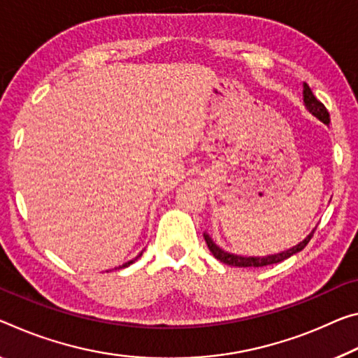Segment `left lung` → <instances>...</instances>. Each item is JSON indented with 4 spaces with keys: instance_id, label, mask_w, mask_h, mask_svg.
I'll list each match as a JSON object with an SVG mask.
<instances>
[{
    "instance_id": "1",
    "label": "left lung",
    "mask_w": 358,
    "mask_h": 358,
    "mask_svg": "<svg viewBox=\"0 0 358 358\" xmlns=\"http://www.w3.org/2000/svg\"><path fill=\"white\" fill-rule=\"evenodd\" d=\"M304 105L312 113V115H314L315 117H319L322 122H325V124L330 122V115H328V110L325 108V105H323L320 100H317V97H315L314 94H312V90H310V87L308 86V84H304ZM314 232H315V229L312 231L310 234L306 237L303 242H299L296 247L290 248V250L277 253V255H269V257H263V258H259V257H248V258H245V257H237V255H231V253L221 250L220 247L215 245L213 241L210 239L207 234L203 236V237H206L208 250L212 252L213 257L217 258L218 261H221V263L229 264V266H237V268H263V266L280 263V261L290 258L292 255L301 252L303 248L308 245L309 241L312 239Z\"/></svg>"
}]
</instances>
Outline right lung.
<instances>
[{"instance_id":"add662e5","label":"right lung","mask_w":358,"mask_h":358,"mask_svg":"<svg viewBox=\"0 0 358 358\" xmlns=\"http://www.w3.org/2000/svg\"><path fill=\"white\" fill-rule=\"evenodd\" d=\"M141 253H143V252H141ZM141 253L138 255V257H141ZM138 257H137V258H138ZM132 263H134V259H132V261H127V263H126V264H122L121 268H127V266H129V264H132Z\"/></svg>"}]
</instances>
